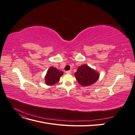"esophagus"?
I'll list each match as a JSON object with an SVG mask.
<instances>
[{
    "label": "esophagus",
    "instance_id": "34e87169",
    "mask_svg": "<svg viewBox=\"0 0 135 135\" xmlns=\"http://www.w3.org/2000/svg\"><path fill=\"white\" fill-rule=\"evenodd\" d=\"M71 70H69V71H66V74H71Z\"/></svg>",
    "mask_w": 135,
    "mask_h": 135
}]
</instances>
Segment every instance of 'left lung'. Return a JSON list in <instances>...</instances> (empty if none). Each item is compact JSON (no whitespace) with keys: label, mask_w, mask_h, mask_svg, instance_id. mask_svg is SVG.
I'll return each mask as SVG.
<instances>
[{"label":"left lung","mask_w":135,"mask_h":135,"mask_svg":"<svg viewBox=\"0 0 135 135\" xmlns=\"http://www.w3.org/2000/svg\"><path fill=\"white\" fill-rule=\"evenodd\" d=\"M75 76L78 83L82 86H89L98 80L99 74L87 65H83L78 68Z\"/></svg>","instance_id":"left-lung-1"}]
</instances>
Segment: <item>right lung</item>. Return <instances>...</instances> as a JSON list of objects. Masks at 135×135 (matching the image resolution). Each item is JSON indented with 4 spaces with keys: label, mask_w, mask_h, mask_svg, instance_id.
I'll list each match as a JSON object with an SVG mask.
<instances>
[{
    "label": "right lung",
    "mask_w": 135,
    "mask_h": 135,
    "mask_svg": "<svg viewBox=\"0 0 135 135\" xmlns=\"http://www.w3.org/2000/svg\"><path fill=\"white\" fill-rule=\"evenodd\" d=\"M63 71H60L54 67L50 68L45 76L46 83L49 85L57 83L60 80V78L63 75Z\"/></svg>",
    "instance_id": "right-lung-1"
}]
</instances>
